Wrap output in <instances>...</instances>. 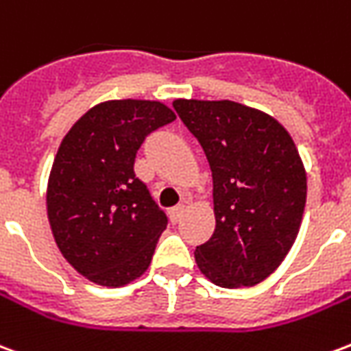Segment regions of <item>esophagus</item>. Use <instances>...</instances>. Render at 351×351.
<instances>
[{
    "mask_svg": "<svg viewBox=\"0 0 351 351\" xmlns=\"http://www.w3.org/2000/svg\"><path fill=\"white\" fill-rule=\"evenodd\" d=\"M184 210H186V206L184 205H176V206H173V208H171V220L173 221H178L180 220V218H182L184 216Z\"/></svg>",
    "mask_w": 351,
    "mask_h": 351,
    "instance_id": "esophagus-1",
    "label": "esophagus"
}]
</instances>
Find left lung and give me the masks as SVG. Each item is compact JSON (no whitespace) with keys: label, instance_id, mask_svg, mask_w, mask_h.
Segmentation results:
<instances>
[{"label":"left lung","instance_id":"left-lung-1","mask_svg":"<svg viewBox=\"0 0 351 351\" xmlns=\"http://www.w3.org/2000/svg\"><path fill=\"white\" fill-rule=\"evenodd\" d=\"M176 114L213 171L216 229L195 261L220 287L256 286L278 269L301 228L306 175L272 116L235 101L176 99Z\"/></svg>","mask_w":351,"mask_h":351}]
</instances>
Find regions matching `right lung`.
<instances>
[{
  "label": "right lung",
  "mask_w": 351,
  "mask_h": 351,
  "mask_svg": "<svg viewBox=\"0 0 351 351\" xmlns=\"http://www.w3.org/2000/svg\"><path fill=\"white\" fill-rule=\"evenodd\" d=\"M175 118L160 101H105L58 148L47 190L52 235L73 269L99 286H125L152 261L169 220L133 165L145 138Z\"/></svg>",
  "instance_id": "1"
}]
</instances>
